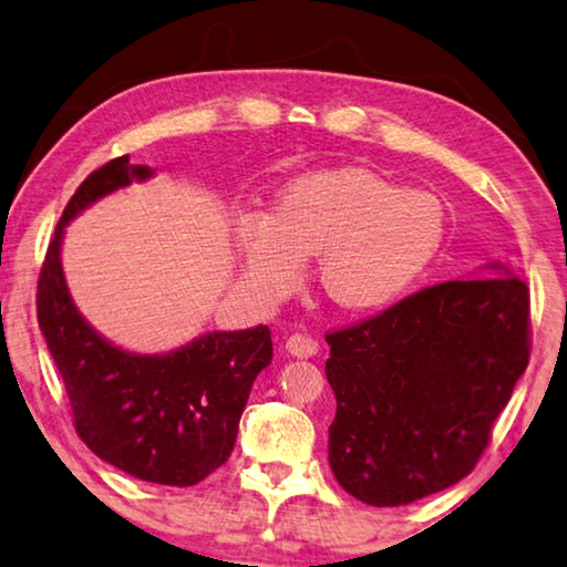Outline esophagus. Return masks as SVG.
<instances>
[{"instance_id":"obj_1","label":"esophagus","mask_w":567,"mask_h":567,"mask_svg":"<svg viewBox=\"0 0 567 567\" xmlns=\"http://www.w3.org/2000/svg\"><path fill=\"white\" fill-rule=\"evenodd\" d=\"M286 350H289V354L293 357H313L319 352V342L311 334L296 332L286 339Z\"/></svg>"}]
</instances>
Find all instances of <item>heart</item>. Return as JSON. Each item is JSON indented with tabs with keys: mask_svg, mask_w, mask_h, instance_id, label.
I'll return each mask as SVG.
<instances>
[{
	"mask_svg": "<svg viewBox=\"0 0 567 567\" xmlns=\"http://www.w3.org/2000/svg\"><path fill=\"white\" fill-rule=\"evenodd\" d=\"M443 238L439 197L360 167L307 174L276 197L271 215L235 223L240 271L260 301L296 291L303 264L317 258L321 293L347 313L395 303L439 256Z\"/></svg>",
	"mask_w": 567,
	"mask_h": 567,
	"instance_id": "1",
	"label": "heart"
}]
</instances>
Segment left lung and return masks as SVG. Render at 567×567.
Segmentation results:
<instances>
[{"label": "left lung", "mask_w": 567, "mask_h": 567, "mask_svg": "<svg viewBox=\"0 0 567 567\" xmlns=\"http://www.w3.org/2000/svg\"><path fill=\"white\" fill-rule=\"evenodd\" d=\"M529 334V289L517 276L435 284L327 332L339 486L400 507L472 474L527 370Z\"/></svg>", "instance_id": "1"}]
</instances>
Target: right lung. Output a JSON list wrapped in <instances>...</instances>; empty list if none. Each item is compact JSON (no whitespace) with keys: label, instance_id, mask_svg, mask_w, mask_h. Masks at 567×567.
<instances>
[{"label":"right lung","instance_id":"1","mask_svg":"<svg viewBox=\"0 0 567 567\" xmlns=\"http://www.w3.org/2000/svg\"><path fill=\"white\" fill-rule=\"evenodd\" d=\"M146 177L152 169L126 154L81 182L42 260L38 321L85 446L142 482L193 486L228 461L256 374L274 360L271 329L210 332L169 354L124 352L93 332L68 293L63 228L99 197Z\"/></svg>","mask_w":567,"mask_h":567}]
</instances>
